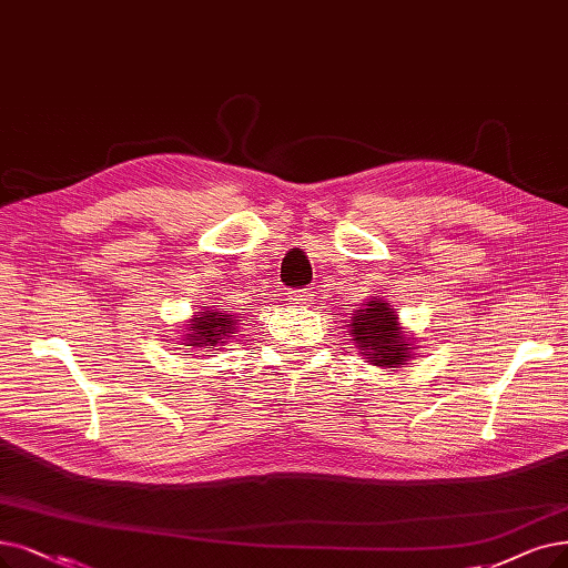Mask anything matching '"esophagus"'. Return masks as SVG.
<instances>
[{
  "label": "esophagus",
  "instance_id": "obj_1",
  "mask_svg": "<svg viewBox=\"0 0 568 568\" xmlns=\"http://www.w3.org/2000/svg\"><path fill=\"white\" fill-rule=\"evenodd\" d=\"M310 291L307 288H303V291H291L288 293V303L293 305V307H307L310 303Z\"/></svg>",
  "mask_w": 568,
  "mask_h": 568
}]
</instances>
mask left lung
<instances>
[{"label":"left lung","instance_id":"1","mask_svg":"<svg viewBox=\"0 0 568 568\" xmlns=\"http://www.w3.org/2000/svg\"><path fill=\"white\" fill-rule=\"evenodd\" d=\"M349 328L358 354L366 356L373 366L403 368L415 356L417 339L400 328L398 314L387 301L371 298L361 303L349 320Z\"/></svg>","mask_w":568,"mask_h":568}]
</instances>
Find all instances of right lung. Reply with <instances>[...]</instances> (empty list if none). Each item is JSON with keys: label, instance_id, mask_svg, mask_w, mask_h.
Here are the masks:
<instances>
[{"label": "right lung", "instance_id": "add662e5", "mask_svg": "<svg viewBox=\"0 0 568 568\" xmlns=\"http://www.w3.org/2000/svg\"><path fill=\"white\" fill-rule=\"evenodd\" d=\"M240 322H242L240 316L221 310L219 305L195 312L193 320L186 322L184 347H191V349L202 347L205 352H214V347L229 343Z\"/></svg>", "mask_w": 568, "mask_h": 568}]
</instances>
